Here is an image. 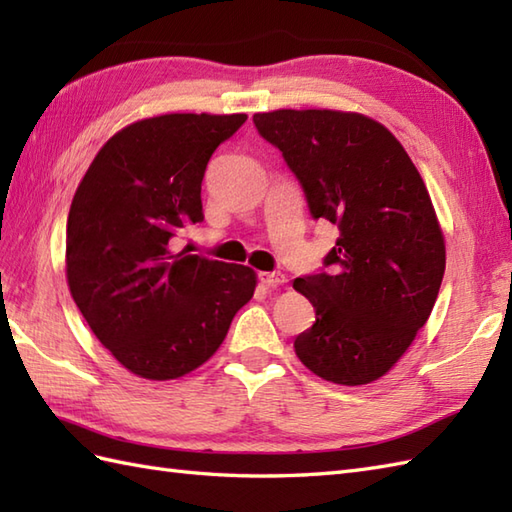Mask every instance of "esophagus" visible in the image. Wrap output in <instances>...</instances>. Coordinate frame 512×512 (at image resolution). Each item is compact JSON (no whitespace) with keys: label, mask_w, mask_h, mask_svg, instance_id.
Returning <instances> with one entry per match:
<instances>
[{"label":"esophagus","mask_w":512,"mask_h":512,"mask_svg":"<svg viewBox=\"0 0 512 512\" xmlns=\"http://www.w3.org/2000/svg\"><path fill=\"white\" fill-rule=\"evenodd\" d=\"M259 279H262V284H266L270 288L284 286L288 281V277L284 273H259Z\"/></svg>","instance_id":"1"}]
</instances>
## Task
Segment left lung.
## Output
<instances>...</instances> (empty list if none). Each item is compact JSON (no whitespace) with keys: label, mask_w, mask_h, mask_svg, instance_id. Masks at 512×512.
<instances>
[{"label":"left lung","mask_w":512,"mask_h":512,"mask_svg":"<svg viewBox=\"0 0 512 512\" xmlns=\"http://www.w3.org/2000/svg\"><path fill=\"white\" fill-rule=\"evenodd\" d=\"M299 178L314 220L339 226L330 273L297 277L317 321L299 361L336 385H367L409 350L438 299L447 248L429 191L385 125L356 112L255 114Z\"/></svg>","instance_id":"left-lung-1"}]
</instances>
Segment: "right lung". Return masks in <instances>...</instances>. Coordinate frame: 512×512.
<instances>
[{"mask_svg": "<svg viewBox=\"0 0 512 512\" xmlns=\"http://www.w3.org/2000/svg\"><path fill=\"white\" fill-rule=\"evenodd\" d=\"M246 118H143L107 140L76 187L65 233L70 295L96 339L140 378L198 369L253 299V268L169 248L180 228L204 220L206 165Z\"/></svg>", "mask_w": 512, "mask_h": 512, "instance_id": "add662e5", "label": "right lung"}]
</instances>
